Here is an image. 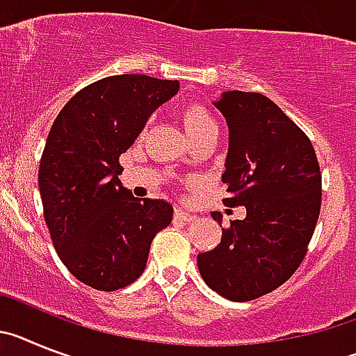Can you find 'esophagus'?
Returning <instances> with one entry per match:
<instances>
[{
  "label": "esophagus",
  "instance_id": "esophagus-1",
  "mask_svg": "<svg viewBox=\"0 0 356 356\" xmlns=\"http://www.w3.org/2000/svg\"><path fill=\"white\" fill-rule=\"evenodd\" d=\"M175 220H179V222H193L197 218L195 215H193V213H190V211H184V209H181V208H177L175 209Z\"/></svg>",
  "mask_w": 356,
  "mask_h": 356
}]
</instances>
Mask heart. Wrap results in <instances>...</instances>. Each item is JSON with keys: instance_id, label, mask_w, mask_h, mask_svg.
<instances>
[{"instance_id": "b5f03b06", "label": "heart", "mask_w": 356, "mask_h": 356, "mask_svg": "<svg viewBox=\"0 0 356 356\" xmlns=\"http://www.w3.org/2000/svg\"><path fill=\"white\" fill-rule=\"evenodd\" d=\"M182 123L184 129L193 140V143L204 140V138H213L218 136V125L216 120L213 118V114L209 113L202 105H190L182 113Z\"/></svg>"}]
</instances>
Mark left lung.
I'll return each mask as SVG.
<instances>
[{
	"label": "left lung",
	"mask_w": 356,
	"mask_h": 356,
	"mask_svg": "<svg viewBox=\"0 0 356 356\" xmlns=\"http://www.w3.org/2000/svg\"><path fill=\"white\" fill-rule=\"evenodd\" d=\"M215 105L229 125L222 182L243 220L222 227L220 243L197 256L209 289L243 302L276 290L298 270L321 213V170L312 141L261 92L225 91ZM211 216L220 222L222 215Z\"/></svg>",
	"instance_id": "1"
}]
</instances>
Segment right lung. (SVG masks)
I'll list each match as a JSON object with an SVG mask.
<instances>
[{"label":"right lung","mask_w":356,"mask_h":356,"mask_svg":"<svg viewBox=\"0 0 356 356\" xmlns=\"http://www.w3.org/2000/svg\"><path fill=\"white\" fill-rule=\"evenodd\" d=\"M177 80L114 75L80 89L55 118L39 166L42 211L58 258L79 281L113 292L143 274L174 208L122 186L120 156Z\"/></svg>","instance_id":"1"}]
</instances>
